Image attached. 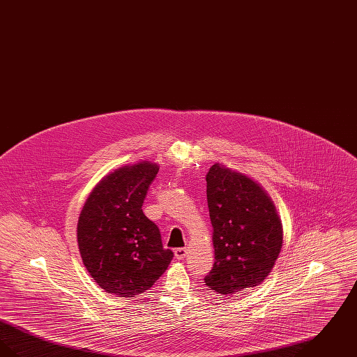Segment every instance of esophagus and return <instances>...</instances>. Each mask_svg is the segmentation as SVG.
Masks as SVG:
<instances>
[{
	"label": "esophagus",
	"instance_id": "esophagus-1",
	"mask_svg": "<svg viewBox=\"0 0 357 357\" xmlns=\"http://www.w3.org/2000/svg\"><path fill=\"white\" fill-rule=\"evenodd\" d=\"M175 258L176 259H183L185 257H186V248H178V249H175Z\"/></svg>",
	"mask_w": 357,
	"mask_h": 357
}]
</instances>
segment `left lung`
Here are the masks:
<instances>
[{
  "label": "left lung",
  "instance_id": "8db88e82",
  "mask_svg": "<svg viewBox=\"0 0 357 357\" xmlns=\"http://www.w3.org/2000/svg\"><path fill=\"white\" fill-rule=\"evenodd\" d=\"M215 262L208 288L236 294L259 285L282 248V226L268 194L250 178L213 165L206 175Z\"/></svg>",
  "mask_w": 357,
  "mask_h": 357
}]
</instances>
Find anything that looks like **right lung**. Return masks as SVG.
I'll return each mask as SVG.
<instances>
[{
	"label": "right lung",
	"instance_id": "add662e5",
	"mask_svg": "<svg viewBox=\"0 0 357 357\" xmlns=\"http://www.w3.org/2000/svg\"><path fill=\"white\" fill-rule=\"evenodd\" d=\"M158 171L140 162L104 176L79 217L77 243L86 271L100 288L120 297L151 288L174 257L142 210Z\"/></svg>",
	"mask_w": 357,
	"mask_h": 357
}]
</instances>
